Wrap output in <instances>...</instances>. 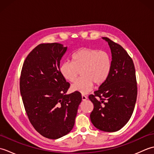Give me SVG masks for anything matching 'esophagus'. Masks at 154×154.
I'll use <instances>...</instances> for the list:
<instances>
[{"mask_svg": "<svg viewBox=\"0 0 154 154\" xmlns=\"http://www.w3.org/2000/svg\"><path fill=\"white\" fill-rule=\"evenodd\" d=\"M87 99V97L85 96V95H84V94H82V100L83 101H85V100H86Z\"/></svg>", "mask_w": 154, "mask_h": 154, "instance_id": "1", "label": "esophagus"}]
</instances>
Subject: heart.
<instances>
[{"label":"heart","mask_w":154,"mask_h":154,"mask_svg":"<svg viewBox=\"0 0 154 154\" xmlns=\"http://www.w3.org/2000/svg\"><path fill=\"white\" fill-rule=\"evenodd\" d=\"M111 67V58L106 51L83 48L73 54L72 61H66L61 64L60 72L65 79L73 82L81 71L83 77L72 84L71 89L86 94L92 90L94 83L100 85L105 82Z\"/></svg>","instance_id":"heart-1"}]
</instances>
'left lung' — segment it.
<instances>
[{"label":"left lung","instance_id":"left-lung-1","mask_svg":"<svg viewBox=\"0 0 154 154\" xmlns=\"http://www.w3.org/2000/svg\"><path fill=\"white\" fill-rule=\"evenodd\" d=\"M102 38L110 48L112 67L105 82L89 96L94 105L90 119L97 129L112 132L126 125L134 110L138 91L136 71L132 58L120 45Z\"/></svg>","mask_w":154,"mask_h":154}]
</instances>
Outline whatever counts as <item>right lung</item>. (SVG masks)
<instances>
[{"label": "right lung", "instance_id": "obj_1", "mask_svg": "<svg viewBox=\"0 0 154 154\" xmlns=\"http://www.w3.org/2000/svg\"><path fill=\"white\" fill-rule=\"evenodd\" d=\"M67 47L58 43L41 44L23 64L20 90L32 125L45 138L58 139L71 132L78 107L79 92L66 94L70 84L60 72V61Z\"/></svg>", "mask_w": 154, "mask_h": 154}]
</instances>
